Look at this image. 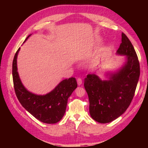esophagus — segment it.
Masks as SVG:
<instances>
[{
  "label": "esophagus",
  "instance_id": "34e87169",
  "mask_svg": "<svg viewBox=\"0 0 148 148\" xmlns=\"http://www.w3.org/2000/svg\"><path fill=\"white\" fill-rule=\"evenodd\" d=\"M82 82H83L82 79H81V78H78V79H77V84H78V85H79V86H80L81 84H82Z\"/></svg>",
  "mask_w": 148,
  "mask_h": 148
}]
</instances>
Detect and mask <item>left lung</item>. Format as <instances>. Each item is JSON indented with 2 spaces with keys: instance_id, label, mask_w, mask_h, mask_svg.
<instances>
[{
  "instance_id": "8db88e82",
  "label": "left lung",
  "mask_w": 148,
  "mask_h": 148,
  "mask_svg": "<svg viewBox=\"0 0 148 148\" xmlns=\"http://www.w3.org/2000/svg\"><path fill=\"white\" fill-rule=\"evenodd\" d=\"M116 55L126 56L123 65L106 73L108 79L88 74L84 86L88 95L90 114L100 123L114 121L126 111L133 99L140 76V65L132 44L124 33Z\"/></svg>"
}]
</instances>
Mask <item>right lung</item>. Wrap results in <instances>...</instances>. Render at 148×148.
<instances>
[{
    "mask_svg": "<svg viewBox=\"0 0 148 148\" xmlns=\"http://www.w3.org/2000/svg\"><path fill=\"white\" fill-rule=\"evenodd\" d=\"M30 36L27 37L24 42ZM20 49V48L14 55L12 71L14 91L19 102L40 121L48 124L56 123L64 116L69 97L77 86L76 78L70 77L62 81L46 95H37L29 92L22 84L18 74L17 57Z\"/></svg>",
    "mask_w": 148,
    "mask_h": 148,
    "instance_id": "right-lung-1",
    "label": "right lung"
}]
</instances>
